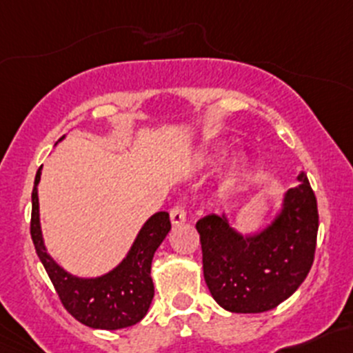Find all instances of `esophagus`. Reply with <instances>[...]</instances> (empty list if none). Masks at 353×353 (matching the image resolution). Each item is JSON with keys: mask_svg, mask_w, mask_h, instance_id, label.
<instances>
[{"mask_svg": "<svg viewBox=\"0 0 353 353\" xmlns=\"http://www.w3.org/2000/svg\"><path fill=\"white\" fill-rule=\"evenodd\" d=\"M170 221H172L174 226H179V224H183L185 221V211L181 204L170 209Z\"/></svg>", "mask_w": 353, "mask_h": 353, "instance_id": "34e87169", "label": "esophagus"}]
</instances>
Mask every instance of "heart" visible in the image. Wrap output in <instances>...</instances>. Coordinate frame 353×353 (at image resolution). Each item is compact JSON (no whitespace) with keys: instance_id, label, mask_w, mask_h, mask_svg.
<instances>
[{"instance_id":"1","label":"heart","mask_w":353,"mask_h":353,"mask_svg":"<svg viewBox=\"0 0 353 353\" xmlns=\"http://www.w3.org/2000/svg\"><path fill=\"white\" fill-rule=\"evenodd\" d=\"M230 156V147L228 144H216L208 150L206 156L203 157V162L206 165H219L221 162L226 161V157ZM251 168L250 156L246 152H238L231 159L230 165H228L226 172L221 177L218 192L219 196H228L238 188V184L245 179L248 170Z\"/></svg>"}]
</instances>
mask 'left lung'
<instances>
[{
	"label": "left lung",
	"mask_w": 353,
	"mask_h": 353,
	"mask_svg": "<svg viewBox=\"0 0 353 353\" xmlns=\"http://www.w3.org/2000/svg\"><path fill=\"white\" fill-rule=\"evenodd\" d=\"M261 230L243 234L223 214L196 224L204 280L219 307L233 313L276 308L296 292L313 265L319 233L316 197L303 170Z\"/></svg>",
	"instance_id": "left-lung-1"
}]
</instances>
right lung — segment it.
<instances>
[{"mask_svg": "<svg viewBox=\"0 0 353 353\" xmlns=\"http://www.w3.org/2000/svg\"><path fill=\"white\" fill-rule=\"evenodd\" d=\"M40 177L41 168L34 177L30 231L38 258L43 263L63 307L80 323L90 328L120 330L139 323L152 303L154 283L150 278V265L154 253L170 231L168 212L159 211L142 224L125 258L115 268L100 276H77L61 268L46 251L38 201Z\"/></svg>", "mask_w": 353, "mask_h": 353, "instance_id": "obj_1", "label": "right lung"}]
</instances>
